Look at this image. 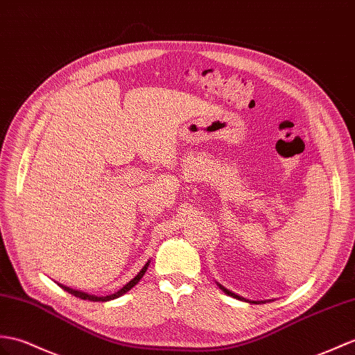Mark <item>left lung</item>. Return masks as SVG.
<instances>
[{
    "instance_id": "8db88e82",
    "label": "left lung",
    "mask_w": 355,
    "mask_h": 355,
    "mask_svg": "<svg viewBox=\"0 0 355 355\" xmlns=\"http://www.w3.org/2000/svg\"><path fill=\"white\" fill-rule=\"evenodd\" d=\"M219 287H220V289H222V291H224V292H225L227 295H230V296H234V298H237V300H243V298H242V296H239V295H236V293H232V292H230V291H227V289H225V287H222L220 284H219ZM245 301H246V300H245Z\"/></svg>"
}]
</instances>
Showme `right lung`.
<instances>
[{"label": "right lung", "mask_w": 355, "mask_h": 355, "mask_svg": "<svg viewBox=\"0 0 355 355\" xmlns=\"http://www.w3.org/2000/svg\"><path fill=\"white\" fill-rule=\"evenodd\" d=\"M148 265H150V261L146 263V265L142 268V270L139 272V274L131 279L130 283H127L125 286L122 287L121 291H118L116 293H113V295H109V296H94V295H87V293H85V292H78V291H72V289H69V287H66V286H62V284H59L62 289H64L66 292L68 293H71V295H73V296H77V298H81V300H89V301H110V300H114V298H119V296H122L123 293H127L131 287H135L139 282H140V278L144 277V274L146 272V269H148Z\"/></svg>", "instance_id": "obj_1"}]
</instances>
